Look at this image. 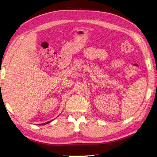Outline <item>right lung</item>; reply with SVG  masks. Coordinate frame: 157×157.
<instances>
[{
  "mask_svg": "<svg viewBox=\"0 0 157 157\" xmlns=\"http://www.w3.org/2000/svg\"><path fill=\"white\" fill-rule=\"evenodd\" d=\"M49 122H51V121H50V122H46V123H44V124H48V123H49ZM41 124L43 125V124ZM39 125H41V124H39Z\"/></svg>",
  "mask_w": 157,
  "mask_h": 157,
  "instance_id": "add662e5",
  "label": "right lung"
}]
</instances>
